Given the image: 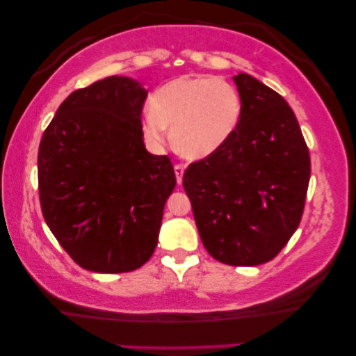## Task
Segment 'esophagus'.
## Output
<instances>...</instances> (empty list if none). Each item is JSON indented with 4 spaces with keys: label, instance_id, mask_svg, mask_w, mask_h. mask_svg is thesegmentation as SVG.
Returning a JSON list of instances; mask_svg holds the SVG:
<instances>
[{
    "label": "esophagus",
    "instance_id": "obj_1",
    "mask_svg": "<svg viewBox=\"0 0 356 356\" xmlns=\"http://www.w3.org/2000/svg\"><path fill=\"white\" fill-rule=\"evenodd\" d=\"M175 175H177L178 184H181L183 183V175H184V165H181V163L175 165Z\"/></svg>",
    "mask_w": 356,
    "mask_h": 356
}]
</instances>
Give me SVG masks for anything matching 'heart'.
<instances>
[{"instance_id":"heart-1","label":"heart","mask_w":356,"mask_h":356,"mask_svg":"<svg viewBox=\"0 0 356 356\" xmlns=\"http://www.w3.org/2000/svg\"><path fill=\"white\" fill-rule=\"evenodd\" d=\"M241 115V95L230 82L213 76H183L154 92L143 131L150 143L163 144L170 128L175 149L183 157L199 160L233 138Z\"/></svg>"}]
</instances>
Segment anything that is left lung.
<instances>
[{"mask_svg":"<svg viewBox=\"0 0 356 356\" xmlns=\"http://www.w3.org/2000/svg\"><path fill=\"white\" fill-rule=\"evenodd\" d=\"M243 100L233 138L189 163L183 186L202 245L228 266H259L300 225L311 160L293 110L250 74L233 77Z\"/></svg>","mask_w":356,"mask_h":356,"instance_id":"left-lung-1","label":"left lung"}]
</instances>
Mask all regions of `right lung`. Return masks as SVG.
Masks as SVG:
<instances>
[{
  "label": "right lung",
  "mask_w": 356,
  "mask_h": 356,
  "mask_svg": "<svg viewBox=\"0 0 356 356\" xmlns=\"http://www.w3.org/2000/svg\"><path fill=\"white\" fill-rule=\"evenodd\" d=\"M147 92L110 76L63 102L38 147V196L58 243L82 269H139L157 246L177 184L168 155L143 139Z\"/></svg>",
  "instance_id": "right-lung-1"
}]
</instances>
